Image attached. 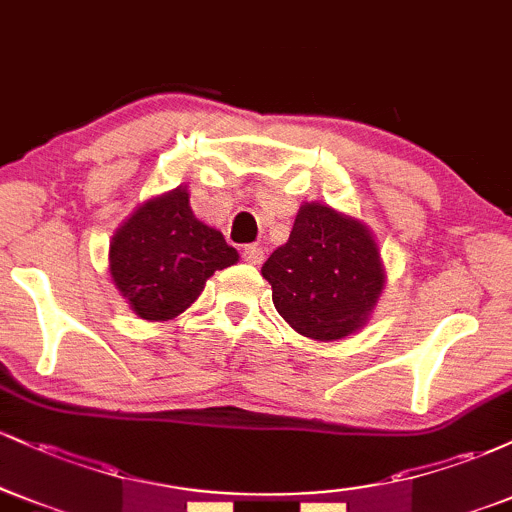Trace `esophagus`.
Instances as JSON below:
<instances>
[{"mask_svg":"<svg viewBox=\"0 0 512 512\" xmlns=\"http://www.w3.org/2000/svg\"><path fill=\"white\" fill-rule=\"evenodd\" d=\"M243 260L248 264H262L264 252H262V248H257V245H248V248L243 250Z\"/></svg>","mask_w":512,"mask_h":512,"instance_id":"esophagus-1","label":"esophagus"}]
</instances>
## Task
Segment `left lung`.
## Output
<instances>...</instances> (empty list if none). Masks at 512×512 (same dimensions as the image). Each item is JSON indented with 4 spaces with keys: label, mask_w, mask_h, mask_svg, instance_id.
<instances>
[{
    "label": "left lung",
    "mask_w": 512,
    "mask_h": 512,
    "mask_svg": "<svg viewBox=\"0 0 512 512\" xmlns=\"http://www.w3.org/2000/svg\"><path fill=\"white\" fill-rule=\"evenodd\" d=\"M276 313L303 337L334 342L366 325L385 286L378 245L363 223L303 204L289 243L264 262Z\"/></svg>",
    "instance_id": "obj_1"
}]
</instances>
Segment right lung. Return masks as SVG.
Masks as SVG:
<instances>
[{
  "label": "right lung",
  "instance_id": "obj_1",
  "mask_svg": "<svg viewBox=\"0 0 512 512\" xmlns=\"http://www.w3.org/2000/svg\"><path fill=\"white\" fill-rule=\"evenodd\" d=\"M236 262L221 233L195 219L185 187L142 204L110 245L115 286L144 320L180 315L216 269Z\"/></svg>",
  "mask_w": 512,
  "mask_h": 512
}]
</instances>
